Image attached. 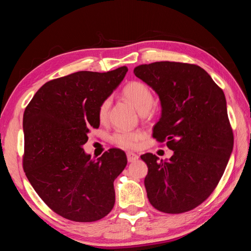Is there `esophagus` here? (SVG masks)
I'll return each instance as SVG.
<instances>
[{
  "mask_svg": "<svg viewBox=\"0 0 251 251\" xmlns=\"http://www.w3.org/2000/svg\"><path fill=\"white\" fill-rule=\"evenodd\" d=\"M126 157H127L128 162H134L138 159V155H136L135 153H133V151H127Z\"/></svg>",
  "mask_w": 251,
  "mask_h": 251,
  "instance_id": "obj_1",
  "label": "esophagus"
}]
</instances>
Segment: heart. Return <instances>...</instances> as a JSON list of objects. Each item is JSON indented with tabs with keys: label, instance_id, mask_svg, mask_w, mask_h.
I'll list each match as a JSON object with an SVG mask.
<instances>
[{
	"label": "heart",
	"instance_id": "b5f03b06",
	"mask_svg": "<svg viewBox=\"0 0 251 251\" xmlns=\"http://www.w3.org/2000/svg\"><path fill=\"white\" fill-rule=\"evenodd\" d=\"M123 94L140 113H147L154 103V95L151 90L141 81H132L125 87ZM110 100H105L98 109V118L104 121L108 117ZM143 138L140 131H117L112 136V141L124 149H135Z\"/></svg>",
	"mask_w": 251,
	"mask_h": 251
}]
</instances>
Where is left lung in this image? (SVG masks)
<instances>
[{
  "mask_svg": "<svg viewBox=\"0 0 251 251\" xmlns=\"http://www.w3.org/2000/svg\"><path fill=\"white\" fill-rule=\"evenodd\" d=\"M134 74L160 98L153 137L174 151L165 161L151 153L141 155L149 168V201L166 214L192 210L215 191L232 151L224 92L193 64L156 62L136 67Z\"/></svg>",
  "mask_w": 251,
  "mask_h": 251,
  "instance_id": "8db88e82",
  "label": "left lung"
}]
</instances>
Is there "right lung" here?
I'll use <instances>...</instances> for the list:
<instances>
[{"label":"right lung","mask_w":251,"mask_h":251,"mask_svg":"<svg viewBox=\"0 0 251 251\" xmlns=\"http://www.w3.org/2000/svg\"><path fill=\"white\" fill-rule=\"evenodd\" d=\"M127 72L79 71L52 79L37 91L23 118L24 172L48 206L74 222H94L115 203L114 180L127 163L124 151L110 149L92 159L82 146L100 126L98 109Z\"/></svg>","instance_id":"add662e5"}]
</instances>
